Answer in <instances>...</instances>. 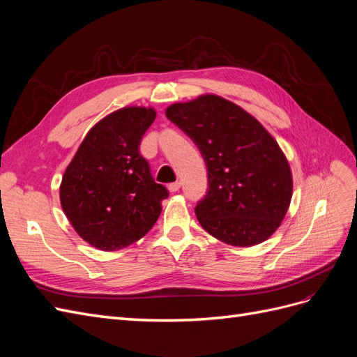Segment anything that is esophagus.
Returning a JSON list of instances; mask_svg holds the SVG:
<instances>
[{"label": "esophagus", "mask_w": 357, "mask_h": 357, "mask_svg": "<svg viewBox=\"0 0 357 357\" xmlns=\"http://www.w3.org/2000/svg\"><path fill=\"white\" fill-rule=\"evenodd\" d=\"M180 186H181V183H180V181L169 183V185H168V190H169V192H177V190L180 189Z\"/></svg>", "instance_id": "34e87169"}]
</instances>
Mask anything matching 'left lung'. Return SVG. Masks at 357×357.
<instances>
[{
    "instance_id": "left-lung-1",
    "label": "left lung",
    "mask_w": 357,
    "mask_h": 357,
    "mask_svg": "<svg viewBox=\"0 0 357 357\" xmlns=\"http://www.w3.org/2000/svg\"><path fill=\"white\" fill-rule=\"evenodd\" d=\"M204 158L208 190L195 207L197 219L214 238L250 247L271 236L289 210L291 171L262 123L218 95H201L165 110Z\"/></svg>"
}]
</instances>
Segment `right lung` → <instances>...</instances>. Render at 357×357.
<instances>
[{
  "instance_id": "right-lung-1",
  "label": "right lung",
  "mask_w": 357,
  "mask_h": 357,
  "mask_svg": "<svg viewBox=\"0 0 357 357\" xmlns=\"http://www.w3.org/2000/svg\"><path fill=\"white\" fill-rule=\"evenodd\" d=\"M152 107H123L91 128L62 176L59 198L74 231L92 247L121 250L153 228L165 186L139 155Z\"/></svg>"
}]
</instances>
